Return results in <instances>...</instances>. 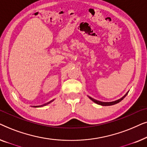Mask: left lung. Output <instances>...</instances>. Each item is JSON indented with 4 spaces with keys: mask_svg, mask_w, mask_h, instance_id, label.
<instances>
[{
    "mask_svg": "<svg viewBox=\"0 0 147 147\" xmlns=\"http://www.w3.org/2000/svg\"><path fill=\"white\" fill-rule=\"evenodd\" d=\"M129 92V91H128ZM128 92H127V93H126L125 95H124L123 97H122L121 98H120V99H118V100H116V101H113V102H101V101H99V100H95V99H94V98H91V97H90V96H88V97H89V98L91 100H92V101H93L94 102H95L96 104H99V105H101V106H112V105H114V104H117V103H119L120 102H121L122 100L124 99V98L126 97V95H127L128 94Z\"/></svg>",
    "mask_w": 147,
    "mask_h": 147,
    "instance_id": "obj_1",
    "label": "left lung"
}]
</instances>
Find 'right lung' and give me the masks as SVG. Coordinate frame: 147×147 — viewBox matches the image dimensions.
<instances>
[{
  "label": "right lung",
  "mask_w": 147,
  "mask_h": 147,
  "mask_svg": "<svg viewBox=\"0 0 147 147\" xmlns=\"http://www.w3.org/2000/svg\"><path fill=\"white\" fill-rule=\"evenodd\" d=\"M54 100H51V101L50 102H47V103H46V104H43V105H41V106H33V107H35V108H37V107H41V106H46V105H47V104H50L51 103V102H53Z\"/></svg>",
  "instance_id": "1"
}]
</instances>
